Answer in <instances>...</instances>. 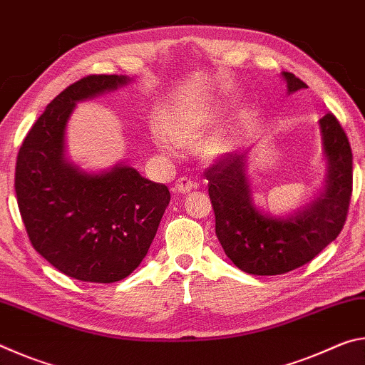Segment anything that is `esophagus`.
I'll return each mask as SVG.
<instances>
[{
	"instance_id": "34e87169",
	"label": "esophagus",
	"mask_w": 365,
	"mask_h": 365,
	"mask_svg": "<svg viewBox=\"0 0 365 365\" xmlns=\"http://www.w3.org/2000/svg\"><path fill=\"white\" fill-rule=\"evenodd\" d=\"M193 190V182L190 180L188 177H178L175 180V191H178V193H188V191Z\"/></svg>"
}]
</instances>
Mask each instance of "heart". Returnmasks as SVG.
<instances>
[{"label":"heart","instance_id":"b5f03b06","mask_svg":"<svg viewBox=\"0 0 365 365\" xmlns=\"http://www.w3.org/2000/svg\"><path fill=\"white\" fill-rule=\"evenodd\" d=\"M219 119V110L214 106L201 104L178 109L165 117L163 130L156 132V145L163 151H174L178 145H195L211 130ZM230 135H214L205 143V151L209 156H215L228 150Z\"/></svg>","mask_w":365,"mask_h":365}]
</instances>
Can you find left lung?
<instances>
[{
  "instance_id": "obj_1",
  "label": "left lung",
  "mask_w": 365,
  "mask_h": 365,
  "mask_svg": "<svg viewBox=\"0 0 365 365\" xmlns=\"http://www.w3.org/2000/svg\"><path fill=\"white\" fill-rule=\"evenodd\" d=\"M282 76L289 93L307 88L292 72ZM319 123L329 160L327 187L311 206L292 217H270L252 205L245 153L224 154L205 172L215 235L227 257L246 274L282 275L298 269L343 230L353 195V153L335 115L325 114Z\"/></svg>"
}]
</instances>
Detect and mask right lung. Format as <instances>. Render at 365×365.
<instances>
[{
	"label": "right lung",
	"mask_w": 365,
	"mask_h": 365,
	"mask_svg": "<svg viewBox=\"0 0 365 365\" xmlns=\"http://www.w3.org/2000/svg\"><path fill=\"white\" fill-rule=\"evenodd\" d=\"M86 76L48 104L24 138L14 188L36 252L76 280L113 283L143 261L170 201L169 188L128 165L85 174L64 158L66 123L76 103L127 83Z\"/></svg>",
	"instance_id": "1"
}]
</instances>
